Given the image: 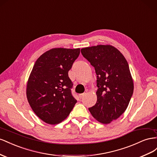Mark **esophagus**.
<instances>
[{"instance_id": "1", "label": "esophagus", "mask_w": 157, "mask_h": 157, "mask_svg": "<svg viewBox=\"0 0 157 157\" xmlns=\"http://www.w3.org/2000/svg\"><path fill=\"white\" fill-rule=\"evenodd\" d=\"M86 93H87V91L86 92H84L83 93H82V94H79V98H82L85 95H86Z\"/></svg>"}]
</instances>
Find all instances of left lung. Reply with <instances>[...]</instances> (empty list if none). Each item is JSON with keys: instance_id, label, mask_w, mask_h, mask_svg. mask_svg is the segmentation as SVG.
Masks as SVG:
<instances>
[{"instance_id": "obj_1", "label": "left lung", "mask_w": 157, "mask_h": 157, "mask_svg": "<svg viewBox=\"0 0 157 157\" xmlns=\"http://www.w3.org/2000/svg\"><path fill=\"white\" fill-rule=\"evenodd\" d=\"M81 52L97 75V101L89 110L98 122L110 124L124 113L133 95V82L128 62L110 44L83 48Z\"/></svg>"}]
</instances>
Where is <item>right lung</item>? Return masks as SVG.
Listing matches in <instances>:
<instances>
[{"label": "right lung", "instance_id": "obj_1", "mask_svg": "<svg viewBox=\"0 0 157 157\" xmlns=\"http://www.w3.org/2000/svg\"><path fill=\"white\" fill-rule=\"evenodd\" d=\"M80 48H55L40 56L27 83V98L38 117L48 124L64 120L75 105L71 95L73 84L68 71Z\"/></svg>", "mask_w": 157, "mask_h": 157}]
</instances>
